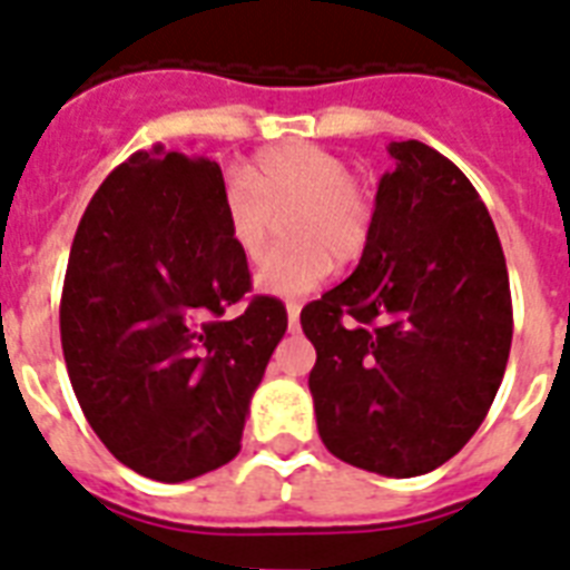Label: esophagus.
I'll return each instance as SVG.
<instances>
[{
    "mask_svg": "<svg viewBox=\"0 0 570 570\" xmlns=\"http://www.w3.org/2000/svg\"><path fill=\"white\" fill-rule=\"evenodd\" d=\"M285 312H288V324L297 326V321H299V303H288V306H285Z\"/></svg>",
    "mask_w": 570,
    "mask_h": 570,
    "instance_id": "esophagus-1",
    "label": "esophagus"
}]
</instances>
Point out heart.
<instances>
[{"label": "heart", "instance_id": "obj_1", "mask_svg": "<svg viewBox=\"0 0 570 570\" xmlns=\"http://www.w3.org/2000/svg\"><path fill=\"white\" fill-rule=\"evenodd\" d=\"M225 232L249 264L271 246L276 219L288 216L291 246L258 271V291L271 297H303L338 264L356 262L374 235V196L351 178L338 154L308 142L276 145L244 171H232L219 189Z\"/></svg>", "mask_w": 570, "mask_h": 570}]
</instances>
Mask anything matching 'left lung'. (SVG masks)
Listing matches in <instances>:
<instances>
[{"label": "left lung", "instance_id": "1", "mask_svg": "<svg viewBox=\"0 0 570 570\" xmlns=\"http://www.w3.org/2000/svg\"><path fill=\"white\" fill-rule=\"evenodd\" d=\"M374 235L356 271L299 324L317 434L335 458L410 479L479 431L511 351L505 255L464 171L425 142H390Z\"/></svg>", "mask_w": 570, "mask_h": 570}]
</instances>
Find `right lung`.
Wrapping results in <instances>:
<instances>
[{
	"label": "right lung",
	"instance_id": "1",
	"mask_svg": "<svg viewBox=\"0 0 570 570\" xmlns=\"http://www.w3.org/2000/svg\"><path fill=\"white\" fill-rule=\"evenodd\" d=\"M214 160L154 145L106 175L70 246L61 351L100 443L154 482L240 452L249 399L288 330L225 232ZM235 302L237 318L222 315Z\"/></svg>",
	"mask_w": 570,
	"mask_h": 570
}]
</instances>
